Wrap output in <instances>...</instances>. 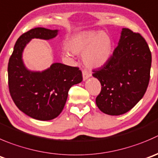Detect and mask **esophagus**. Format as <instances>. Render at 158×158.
<instances>
[{
    "label": "esophagus",
    "mask_w": 158,
    "mask_h": 158,
    "mask_svg": "<svg viewBox=\"0 0 158 158\" xmlns=\"http://www.w3.org/2000/svg\"><path fill=\"white\" fill-rule=\"evenodd\" d=\"M90 76H91V74H90L89 73L88 71H86V70H83L82 71V79H83V80H86L88 78H89Z\"/></svg>",
    "instance_id": "34e87169"
}]
</instances>
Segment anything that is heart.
<instances>
[{"instance_id": "b5f03b06", "label": "heart", "mask_w": 158, "mask_h": 158, "mask_svg": "<svg viewBox=\"0 0 158 158\" xmlns=\"http://www.w3.org/2000/svg\"><path fill=\"white\" fill-rule=\"evenodd\" d=\"M72 52L82 54V61L90 69L103 66L113 53V42L105 32L86 31L78 35L70 44Z\"/></svg>"}]
</instances>
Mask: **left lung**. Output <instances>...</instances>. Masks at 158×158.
Masks as SVG:
<instances>
[{
	"label": "left lung",
	"mask_w": 158,
	"mask_h": 158,
	"mask_svg": "<svg viewBox=\"0 0 158 158\" xmlns=\"http://www.w3.org/2000/svg\"><path fill=\"white\" fill-rule=\"evenodd\" d=\"M151 52L144 38L123 28L110 60L93 76L101 83L96 99L106 114L118 116L131 110L143 96L150 81Z\"/></svg>",
	"instance_id": "left-lung-1"
}]
</instances>
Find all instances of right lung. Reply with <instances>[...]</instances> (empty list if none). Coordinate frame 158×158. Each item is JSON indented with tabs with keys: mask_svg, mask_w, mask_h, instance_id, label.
I'll list each match as a JSON object with an SVG mask.
<instances>
[{
	"mask_svg": "<svg viewBox=\"0 0 158 158\" xmlns=\"http://www.w3.org/2000/svg\"><path fill=\"white\" fill-rule=\"evenodd\" d=\"M58 31L45 27L31 29L18 38L9 59L10 96L21 111L35 120L57 117L65 106L69 89L82 81V72L78 67L57 62L42 72H32L24 66L22 52L32 38L49 40Z\"/></svg>",
	"mask_w": 158,
	"mask_h": 158,
	"instance_id": "right-lung-1",
	"label": "right lung"
}]
</instances>
